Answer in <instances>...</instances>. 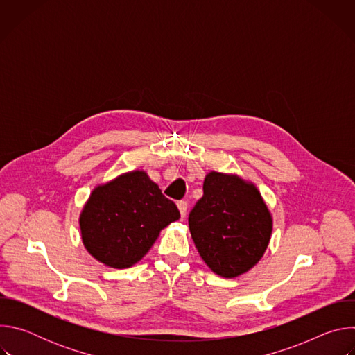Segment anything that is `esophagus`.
Returning <instances> with one entry per match:
<instances>
[{"instance_id":"esophagus-1","label":"esophagus","mask_w":355,"mask_h":355,"mask_svg":"<svg viewBox=\"0 0 355 355\" xmlns=\"http://www.w3.org/2000/svg\"><path fill=\"white\" fill-rule=\"evenodd\" d=\"M177 207H178V209H180V214H181V216L182 218H185V215H187V209H188V204L185 200H180L178 204H177Z\"/></svg>"}]
</instances>
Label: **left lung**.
<instances>
[{
  "label": "left lung",
  "mask_w": 355,
  "mask_h": 355,
  "mask_svg": "<svg viewBox=\"0 0 355 355\" xmlns=\"http://www.w3.org/2000/svg\"><path fill=\"white\" fill-rule=\"evenodd\" d=\"M188 225L202 260L225 278L254 267L272 232L259 189L236 175L215 171L205 177L204 195L189 212Z\"/></svg>",
  "instance_id": "left-lung-1"
}]
</instances>
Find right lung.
I'll list each match as a JSON object with an SVG mask.
<instances>
[{"mask_svg":"<svg viewBox=\"0 0 355 355\" xmlns=\"http://www.w3.org/2000/svg\"><path fill=\"white\" fill-rule=\"evenodd\" d=\"M180 219L174 202L144 171H132L96 187L80 227L89 254L112 268H128L144 257L160 230Z\"/></svg>","mask_w":355,"mask_h":355,"instance_id":"add662e5","label":"right lung"}]
</instances>
